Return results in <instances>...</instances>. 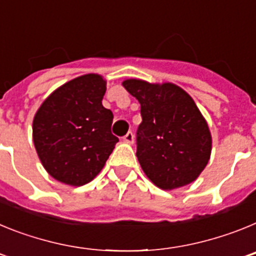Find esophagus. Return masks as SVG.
Returning a JSON list of instances; mask_svg holds the SVG:
<instances>
[{"label": "esophagus", "mask_w": 256, "mask_h": 256, "mask_svg": "<svg viewBox=\"0 0 256 256\" xmlns=\"http://www.w3.org/2000/svg\"><path fill=\"white\" fill-rule=\"evenodd\" d=\"M123 141L126 142V144H132L133 142H134V134H133L132 132H128V133H126V134L123 137Z\"/></svg>", "instance_id": "obj_1"}]
</instances>
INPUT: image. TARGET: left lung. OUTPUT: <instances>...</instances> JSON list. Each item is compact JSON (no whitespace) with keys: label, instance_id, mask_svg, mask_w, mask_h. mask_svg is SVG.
Returning <instances> with one entry per match:
<instances>
[{"label":"left lung","instance_id":"left-lung-1","mask_svg":"<svg viewBox=\"0 0 256 256\" xmlns=\"http://www.w3.org/2000/svg\"><path fill=\"white\" fill-rule=\"evenodd\" d=\"M123 87L141 104L137 158L148 180L165 191L194 182L212 154L209 126L195 101L169 82L126 79Z\"/></svg>","mask_w":256,"mask_h":256}]
</instances>
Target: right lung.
<instances>
[{
    "mask_svg": "<svg viewBox=\"0 0 256 256\" xmlns=\"http://www.w3.org/2000/svg\"><path fill=\"white\" fill-rule=\"evenodd\" d=\"M106 80L84 74L60 86L33 119V142L40 162L69 186L91 182L119 140L112 133V112L102 106Z\"/></svg>",
    "mask_w": 256,
    "mask_h": 256,
    "instance_id": "add662e5",
    "label": "right lung"
}]
</instances>
